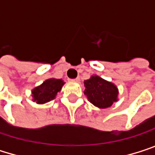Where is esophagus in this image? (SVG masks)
<instances>
[{
  "mask_svg": "<svg viewBox=\"0 0 155 155\" xmlns=\"http://www.w3.org/2000/svg\"><path fill=\"white\" fill-rule=\"evenodd\" d=\"M69 81H75V82H80V78H75V79H70Z\"/></svg>",
  "mask_w": 155,
  "mask_h": 155,
  "instance_id": "esophagus-1",
  "label": "esophagus"
}]
</instances>
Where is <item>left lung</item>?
I'll return each mask as SVG.
<instances>
[{"mask_svg": "<svg viewBox=\"0 0 155 155\" xmlns=\"http://www.w3.org/2000/svg\"><path fill=\"white\" fill-rule=\"evenodd\" d=\"M84 94L88 101L95 107L100 108H109L117 101L118 89L111 81H106L94 74L84 81Z\"/></svg>", "mask_w": 155, "mask_h": 155, "instance_id": "1", "label": "left lung"}]
</instances>
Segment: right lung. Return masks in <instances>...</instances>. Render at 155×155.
Wrapping results in <instances>:
<instances>
[{"mask_svg": "<svg viewBox=\"0 0 155 155\" xmlns=\"http://www.w3.org/2000/svg\"><path fill=\"white\" fill-rule=\"evenodd\" d=\"M64 81L62 79L50 78L47 79L39 86L35 87L31 91L32 100L37 104H45L55 99L57 93L61 91Z\"/></svg>", "mask_w": 155, "mask_h": 155, "instance_id": "obj_1", "label": "right lung"}]
</instances>
